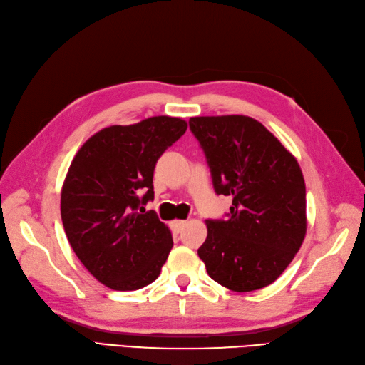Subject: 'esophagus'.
<instances>
[{"mask_svg": "<svg viewBox=\"0 0 365 365\" xmlns=\"http://www.w3.org/2000/svg\"><path fill=\"white\" fill-rule=\"evenodd\" d=\"M185 225H186L185 221H174V222H171V228H173L174 233H180L183 230Z\"/></svg>", "mask_w": 365, "mask_h": 365, "instance_id": "esophagus-1", "label": "esophagus"}]
</instances>
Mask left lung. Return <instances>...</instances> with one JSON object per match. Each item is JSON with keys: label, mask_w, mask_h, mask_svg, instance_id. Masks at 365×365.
I'll return each mask as SVG.
<instances>
[{"label": "left lung", "mask_w": 365, "mask_h": 365, "mask_svg": "<svg viewBox=\"0 0 365 365\" xmlns=\"http://www.w3.org/2000/svg\"><path fill=\"white\" fill-rule=\"evenodd\" d=\"M190 129L205 152L216 194L233 197L227 219H207L199 257L227 289L266 287L289 266L307 235L299 162L250 116H194Z\"/></svg>", "instance_id": "left-lung-1"}]
</instances>
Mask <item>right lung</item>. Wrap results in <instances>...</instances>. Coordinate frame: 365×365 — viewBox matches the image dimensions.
<instances>
[{
  "label": "right lung",
  "mask_w": 365,
  "mask_h": 365,
  "mask_svg": "<svg viewBox=\"0 0 365 365\" xmlns=\"http://www.w3.org/2000/svg\"><path fill=\"white\" fill-rule=\"evenodd\" d=\"M186 127L171 116L110 125L73 158L62 186L63 228L76 257L110 289L137 291L162 272L173 236L144 205L154 199L157 160Z\"/></svg>",
  "instance_id": "add662e5"
}]
</instances>
